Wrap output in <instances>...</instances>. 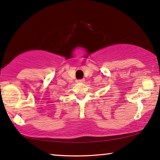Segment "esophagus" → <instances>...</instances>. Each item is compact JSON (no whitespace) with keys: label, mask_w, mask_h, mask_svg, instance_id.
<instances>
[{"label":"esophagus","mask_w":160,"mask_h":160,"mask_svg":"<svg viewBox=\"0 0 160 160\" xmlns=\"http://www.w3.org/2000/svg\"><path fill=\"white\" fill-rule=\"evenodd\" d=\"M85 81L84 79H80V80H78V82H83Z\"/></svg>","instance_id":"obj_1"}]
</instances>
